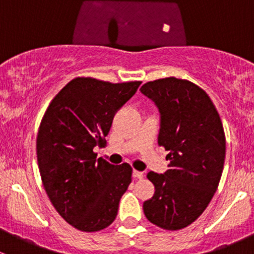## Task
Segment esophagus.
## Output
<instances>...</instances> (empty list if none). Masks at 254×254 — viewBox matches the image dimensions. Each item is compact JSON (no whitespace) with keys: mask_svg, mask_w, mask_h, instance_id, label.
<instances>
[{"mask_svg":"<svg viewBox=\"0 0 254 254\" xmlns=\"http://www.w3.org/2000/svg\"><path fill=\"white\" fill-rule=\"evenodd\" d=\"M132 177L135 179H141L143 178V173L140 172V171H132Z\"/></svg>","mask_w":254,"mask_h":254,"instance_id":"34e87169","label":"esophagus"}]
</instances>
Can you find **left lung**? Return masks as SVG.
Instances as JSON below:
<instances>
[{
    "label": "left lung",
    "mask_w": 254,
    "mask_h": 254,
    "mask_svg": "<svg viewBox=\"0 0 254 254\" xmlns=\"http://www.w3.org/2000/svg\"><path fill=\"white\" fill-rule=\"evenodd\" d=\"M140 91L160 112L158 145L170 160L165 173H147L155 194L143 212L161 229H184L203 214L219 186L226 152L221 119L209 96L187 79H156Z\"/></svg>",
    "instance_id": "1"
}]
</instances>
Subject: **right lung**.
Masks as SVG:
<instances>
[{
    "instance_id": "1",
    "label": "right lung",
    "mask_w": 254,
    "mask_h": 254,
    "mask_svg": "<svg viewBox=\"0 0 254 254\" xmlns=\"http://www.w3.org/2000/svg\"><path fill=\"white\" fill-rule=\"evenodd\" d=\"M140 84L77 77L56 94L40 123L37 157L45 191L63 219L81 231L108 227L131 183L127 163L97 160L93 150L104 145L113 117Z\"/></svg>"
}]
</instances>
